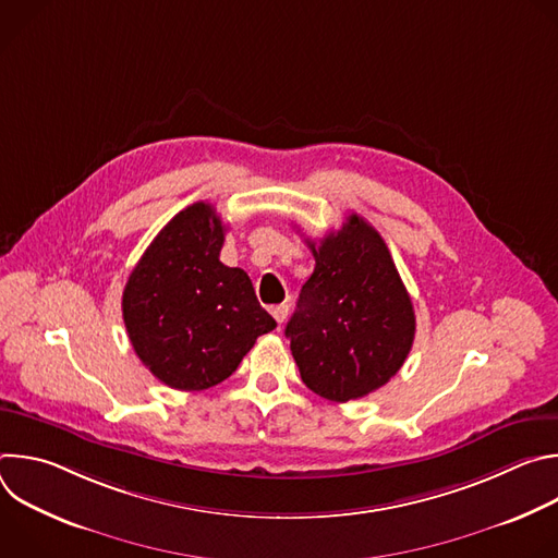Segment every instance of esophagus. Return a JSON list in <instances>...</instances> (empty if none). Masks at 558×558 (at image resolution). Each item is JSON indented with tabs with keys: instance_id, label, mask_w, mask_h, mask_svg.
<instances>
[{
	"instance_id": "esophagus-1",
	"label": "esophagus",
	"mask_w": 558,
	"mask_h": 558,
	"mask_svg": "<svg viewBox=\"0 0 558 558\" xmlns=\"http://www.w3.org/2000/svg\"><path fill=\"white\" fill-rule=\"evenodd\" d=\"M271 315L276 317L278 325H282V323L287 320V315H289V304H276V306H271Z\"/></svg>"
}]
</instances>
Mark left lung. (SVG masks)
I'll return each instance as SVG.
<instances>
[{"mask_svg": "<svg viewBox=\"0 0 558 558\" xmlns=\"http://www.w3.org/2000/svg\"><path fill=\"white\" fill-rule=\"evenodd\" d=\"M315 269L284 336L302 381L331 402L384 386L411 353L415 311L384 238L362 216L308 241Z\"/></svg>", "mask_w": 558, "mask_h": 558, "instance_id": "left-lung-1", "label": "left lung"}]
</instances>
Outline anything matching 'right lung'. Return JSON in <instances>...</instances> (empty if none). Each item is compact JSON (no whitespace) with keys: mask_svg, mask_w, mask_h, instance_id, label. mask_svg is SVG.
I'll return each instance as SVG.
<instances>
[{"mask_svg":"<svg viewBox=\"0 0 558 558\" xmlns=\"http://www.w3.org/2000/svg\"><path fill=\"white\" fill-rule=\"evenodd\" d=\"M225 225L209 203L179 211L123 289V323L138 360L177 390L227 379L258 336L276 329L250 276L220 263Z\"/></svg>","mask_w":558,"mask_h":558,"instance_id":"right-lung-1","label":"right lung"}]
</instances>
